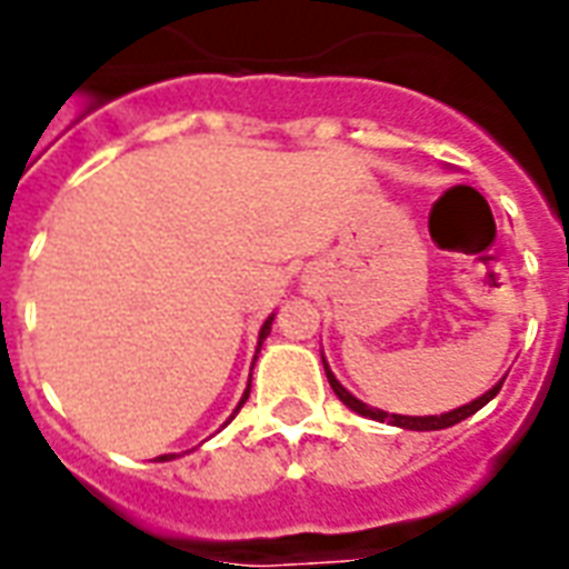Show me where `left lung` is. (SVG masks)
Segmentation results:
<instances>
[{
  "label": "left lung",
  "instance_id": "8db88e82",
  "mask_svg": "<svg viewBox=\"0 0 569 569\" xmlns=\"http://www.w3.org/2000/svg\"><path fill=\"white\" fill-rule=\"evenodd\" d=\"M325 372H328V381H331L333 393H337V397H340L342 406H349V409L358 411V415H363V418L379 420V423H393V427H402V429H420V432H427V429H445V427H453V423H459V420L471 418V415H475V411L483 409V406H487V402L492 400V397H496L498 390H501V385H505V381H498L496 388L487 390V393H483V397H477L475 402H468V406H462V409L448 411V415H441V418H439V415H429V418H406V415H388V411L370 409V406H367V402L355 400L352 393H349V390L342 388L340 381L333 379V372L328 370V363H325Z\"/></svg>",
  "mask_w": 569,
  "mask_h": 569
}]
</instances>
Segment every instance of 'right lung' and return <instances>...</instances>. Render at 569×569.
Segmentation results:
<instances>
[{
    "label": "right lung",
    "mask_w": 569,
    "mask_h": 569,
    "mask_svg": "<svg viewBox=\"0 0 569 569\" xmlns=\"http://www.w3.org/2000/svg\"><path fill=\"white\" fill-rule=\"evenodd\" d=\"M271 322H274V316H271V319H268V322L262 325V331H259V346H262V340H266L268 333H271ZM247 397H250V390H244V397H241V402H238V409H241V406H244ZM238 409H236V411H238ZM160 459H172V457H160Z\"/></svg>",
    "instance_id": "obj_1"
}]
</instances>
